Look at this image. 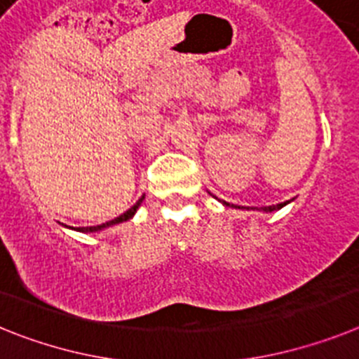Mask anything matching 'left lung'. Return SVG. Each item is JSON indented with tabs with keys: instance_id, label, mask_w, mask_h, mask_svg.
<instances>
[{
	"instance_id": "8db88e82",
	"label": "left lung",
	"mask_w": 359,
	"mask_h": 359,
	"mask_svg": "<svg viewBox=\"0 0 359 359\" xmlns=\"http://www.w3.org/2000/svg\"><path fill=\"white\" fill-rule=\"evenodd\" d=\"M282 205H285V202H282V204H273V205H267V208H262L264 211H274V210H280Z\"/></svg>"
}]
</instances>
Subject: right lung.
Instances as JSON below:
<instances>
[{"label":"right lung","mask_w":359,"mask_h":359,"mask_svg":"<svg viewBox=\"0 0 359 359\" xmlns=\"http://www.w3.org/2000/svg\"><path fill=\"white\" fill-rule=\"evenodd\" d=\"M142 202V198H139V201L135 202V204L130 208V210L126 211V213H123L121 217L114 218V220H110V222L106 224H101V226H90V227H77V231H83V233H92V231H99V229H102V227H108V226H114V224H119V222H124V220H130V218L135 215L137 208H139V204Z\"/></svg>","instance_id":"add662e5"}]
</instances>
